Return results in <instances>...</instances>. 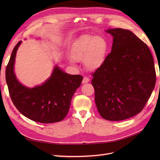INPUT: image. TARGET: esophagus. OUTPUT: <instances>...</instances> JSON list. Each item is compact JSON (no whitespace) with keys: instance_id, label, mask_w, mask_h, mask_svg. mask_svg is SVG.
<instances>
[{"instance_id":"1","label":"esophagus","mask_w":160,"mask_h":160,"mask_svg":"<svg viewBox=\"0 0 160 160\" xmlns=\"http://www.w3.org/2000/svg\"><path fill=\"white\" fill-rule=\"evenodd\" d=\"M89 82V79L88 78V77H83V80H82V83L83 84V83H88Z\"/></svg>"}]
</instances>
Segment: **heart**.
I'll return each mask as SVG.
<instances>
[{"instance_id":"heart-1","label":"heart","mask_w":160,"mask_h":160,"mask_svg":"<svg viewBox=\"0 0 160 160\" xmlns=\"http://www.w3.org/2000/svg\"><path fill=\"white\" fill-rule=\"evenodd\" d=\"M108 51L109 45L105 38L102 36H86L76 45L72 57L76 61L84 62L86 68L94 72L103 66Z\"/></svg>"}]
</instances>
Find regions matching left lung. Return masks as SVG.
<instances>
[{"label":"left lung","instance_id":"obj_1","mask_svg":"<svg viewBox=\"0 0 160 160\" xmlns=\"http://www.w3.org/2000/svg\"><path fill=\"white\" fill-rule=\"evenodd\" d=\"M105 31L113 36L112 51L93 74L91 83L100 115L118 121L143 109L155 86L154 63L148 46L130 30Z\"/></svg>","mask_w":160,"mask_h":160}]
</instances>
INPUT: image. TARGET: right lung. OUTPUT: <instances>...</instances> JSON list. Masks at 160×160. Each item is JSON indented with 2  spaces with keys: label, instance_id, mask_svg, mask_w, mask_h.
Returning a JSON list of instances; mask_svg holds the SVG:
<instances>
[{
  "label": "right lung",
  "instance_id": "obj_1",
  "mask_svg": "<svg viewBox=\"0 0 160 160\" xmlns=\"http://www.w3.org/2000/svg\"><path fill=\"white\" fill-rule=\"evenodd\" d=\"M21 43V41L14 47L6 70V83L13 104L21 114L33 121L53 123L62 121L68 113L72 96L83 77L67 73L56 65L49 78L41 85L33 88L24 86L17 78L14 70L17 51Z\"/></svg>",
  "mask_w": 160,
  "mask_h": 160
}]
</instances>
